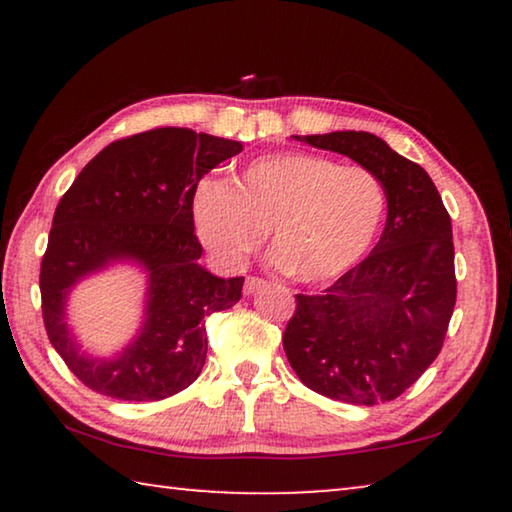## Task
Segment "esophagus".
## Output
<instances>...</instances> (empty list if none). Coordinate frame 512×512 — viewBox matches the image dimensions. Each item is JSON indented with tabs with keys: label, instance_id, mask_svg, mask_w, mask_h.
I'll return each mask as SVG.
<instances>
[{
	"label": "esophagus",
	"instance_id": "1",
	"mask_svg": "<svg viewBox=\"0 0 512 512\" xmlns=\"http://www.w3.org/2000/svg\"><path fill=\"white\" fill-rule=\"evenodd\" d=\"M262 287H266L264 280H259V277H248L246 284H244V293H246V296H250V293H255Z\"/></svg>",
	"mask_w": 512,
	"mask_h": 512
}]
</instances>
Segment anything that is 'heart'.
I'll return each instance as SVG.
<instances>
[{"mask_svg":"<svg viewBox=\"0 0 512 512\" xmlns=\"http://www.w3.org/2000/svg\"><path fill=\"white\" fill-rule=\"evenodd\" d=\"M386 192L375 173L305 151L262 155L230 183L203 180L192 198L198 239L225 268H239L264 244L300 282L348 273L375 244Z\"/></svg>","mask_w":512,"mask_h":512,"instance_id":"b5f03b06","label":"heart"}]
</instances>
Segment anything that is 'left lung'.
<instances>
[{
  "mask_svg": "<svg viewBox=\"0 0 512 512\" xmlns=\"http://www.w3.org/2000/svg\"><path fill=\"white\" fill-rule=\"evenodd\" d=\"M379 178L388 214L377 246L320 296H296L282 345L311 391L345 404L391 402L443 348L456 305L452 219L420 164L363 131L293 135Z\"/></svg>",
  "mask_w": 512,
  "mask_h": 512,
  "instance_id": "obj_1",
  "label": "left lung"
}]
</instances>
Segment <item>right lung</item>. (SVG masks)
<instances>
[{
	"instance_id": "right-lung-1",
	"label": "right lung",
	"mask_w": 512,
	"mask_h": 512,
	"mask_svg": "<svg viewBox=\"0 0 512 512\" xmlns=\"http://www.w3.org/2000/svg\"><path fill=\"white\" fill-rule=\"evenodd\" d=\"M241 149L189 128H153L108 144L60 198L40 266L42 318L51 345L92 391L155 402L201 375L205 318L237 305L244 277L223 280L198 264L192 198L198 180ZM121 261L147 273L143 325L115 358H90L66 325V298Z\"/></svg>"
}]
</instances>
